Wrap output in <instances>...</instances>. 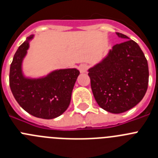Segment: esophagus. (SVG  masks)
<instances>
[{"mask_svg":"<svg viewBox=\"0 0 158 158\" xmlns=\"http://www.w3.org/2000/svg\"><path fill=\"white\" fill-rule=\"evenodd\" d=\"M88 69V65L86 64H81L79 66V70L80 72V73H85V72L87 71Z\"/></svg>","mask_w":158,"mask_h":158,"instance_id":"obj_1","label":"esophagus"}]
</instances>
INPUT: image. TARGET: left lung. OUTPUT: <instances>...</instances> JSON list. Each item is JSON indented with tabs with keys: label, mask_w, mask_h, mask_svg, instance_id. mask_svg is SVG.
<instances>
[{
	"label": "left lung",
	"mask_w": 158,
	"mask_h": 158,
	"mask_svg": "<svg viewBox=\"0 0 158 158\" xmlns=\"http://www.w3.org/2000/svg\"><path fill=\"white\" fill-rule=\"evenodd\" d=\"M126 40L109 50L107 55L88 69L91 89L98 105L113 114L130 110L143 98L149 81L148 64L139 46Z\"/></svg>",
	"instance_id": "8db88e82"
}]
</instances>
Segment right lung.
Returning <instances> with one entry per match:
<instances>
[{
    "label": "right lung",
    "instance_id": "1",
    "mask_svg": "<svg viewBox=\"0 0 158 158\" xmlns=\"http://www.w3.org/2000/svg\"><path fill=\"white\" fill-rule=\"evenodd\" d=\"M33 38L34 35L26 38L15 54L10 67V88L15 99L26 112L40 118H55L69 107L79 71L56 69L38 78L26 76L23 63Z\"/></svg>",
    "mask_w": 158,
    "mask_h": 158
}]
</instances>
